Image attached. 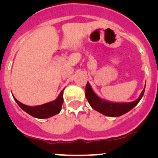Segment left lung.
I'll return each instance as SVG.
<instances>
[{"mask_svg": "<svg viewBox=\"0 0 158 158\" xmlns=\"http://www.w3.org/2000/svg\"><path fill=\"white\" fill-rule=\"evenodd\" d=\"M144 89L145 87L143 89L139 98L131 102H111L99 98L93 92L90 84L88 82L85 85V97L94 110L109 117H118L127 113L138 105L144 95Z\"/></svg>", "mask_w": 158, "mask_h": 158, "instance_id": "obj_1", "label": "left lung"}]
</instances>
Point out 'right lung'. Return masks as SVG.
Returning a JSON list of instances; mask_svg holds the SVG:
<instances>
[{"mask_svg": "<svg viewBox=\"0 0 158 158\" xmlns=\"http://www.w3.org/2000/svg\"><path fill=\"white\" fill-rule=\"evenodd\" d=\"M63 90L60 92V95L57 97V98L54 101L46 103V104L40 105V106H28L26 105L23 104V103L20 102L18 100L16 99L15 98H14L17 103L19 106L22 109L27 113L30 114L31 116L37 118H48L52 117V116L55 115V114L60 113L61 111L62 106L63 103Z\"/></svg>", "mask_w": 158, "mask_h": 158, "instance_id": "add662e5", "label": "right lung"}]
</instances>
